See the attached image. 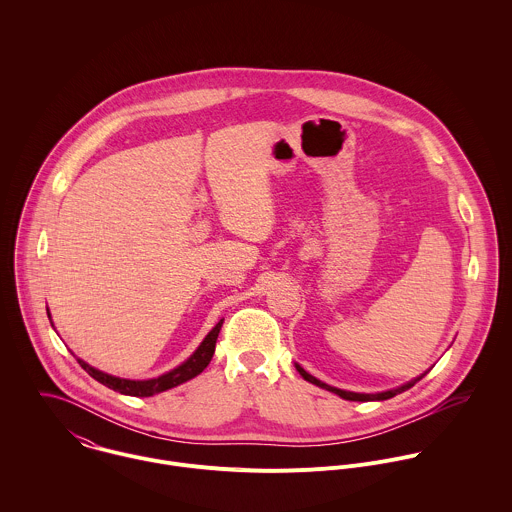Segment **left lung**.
Segmentation results:
<instances>
[{
	"label": "left lung",
	"mask_w": 512,
	"mask_h": 512,
	"mask_svg": "<svg viewBox=\"0 0 512 512\" xmlns=\"http://www.w3.org/2000/svg\"><path fill=\"white\" fill-rule=\"evenodd\" d=\"M297 368V372L307 380V382H311V384H315V386H319V388H325V390H329V392H333V394H337V396H341L343 400H353V402H368V400H388V398H392V396H396V394H400V392H404V390H408V388H412L418 380H422L426 374H428V370L422 374V376H418V378H414V380H410V382H406V384H402V386H398V388H392V390H386V392H378V394H359V392H349V390H341V388H335V386H329V384H325V382H321V380H317L315 376H311L309 372H305L303 368L299 365H295Z\"/></svg>",
	"instance_id": "1"
}]
</instances>
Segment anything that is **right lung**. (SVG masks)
<instances>
[{
	"instance_id": "right-lung-1",
	"label": "right lung",
	"mask_w": 512,
	"mask_h": 512,
	"mask_svg": "<svg viewBox=\"0 0 512 512\" xmlns=\"http://www.w3.org/2000/svg\"><path fill=\"white\" fill-rule=\"evenodd\" d=\"M49 313V311H47ZM222 321L211 329V333L203 339V343L197 347V351L177 368L157 376V378H149V380H130V378H120V376H112V374H106L94 366L84 363L82 359H76L78 365L82 366L94 380H98L100 384L120 392V394H126V396H153V394H159V392H165L169 388H175L191 378H195L197 374H201L215 355V345H217V339H219L220 327H222Z\"/></svg>"
}]
</instances>
